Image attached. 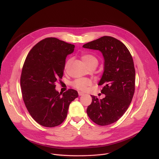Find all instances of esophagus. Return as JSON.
Listing matches in <instances>:
<instances>
[{
	"instance_id": "esophagus-1",
	"label": "esophagus",
	"mask_w": 159,
	"mask_h": 159,
	"mask_svg": "<svg viewBox=\"0 0 159 159\" xmlns=\"http://www.w3.org/2000/svg\"><path fill=\"white\" fill-rule=\"evenodd\" d=\"M79 96H82V95H84V93H83V92H81V91H79Z\"/></svg>"
}]
</instances>
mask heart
<instances>
[{
	"label": "heart",
	"instance_id": "heart-1",
	"mask_svg": "<svg viewBox=\"0 0 159 159\" xmlns=\"http://www.w3.org/2000/svg\"><path fill=\"white\" fill-rule=\"evenodd\" d=\"M82 61L84 62L88 66L92 64H98L97 58L90 54H84L81 57ZM91 84V81L87 79V78H79L76 80H75L72 82V85L75 88H77L79 90L84 91L86 89V88Z\"/></svg>",
	"mask_w": 159,
	"mask_h": 159
}]
</instances>
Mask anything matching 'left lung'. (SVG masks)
Wrapping results in <instances>:
<instances>
[{"label":"left lung","mask_w":159,"mask_h":159,"mask_svg":"<svg viewBox=\"0 0 159 159\" xmlns=\"http://www.w3.org/2000/svg\"><path fill=\"white\" fill-rule=\"evenodd\" d=\"M98 50L104 60V72L98 82L103 85L105 97L98 100L91 95L92 102L87 108L90 119L100 126L117 121L126 112L135 92V70L133 58L122 43L112 37L104 36L82 46Z\"/></svg>","instance_id":"1"}]
</instances>
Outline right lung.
I'll return each mask as SVG.
<instances>
[{
	"label": "right lung",
	"instance_id": "add662e5",
	"mask_svg": "<svg viewBox=\"0 0 159 159\" xmlns=\"http://www.w3.org/2000/svg\"><path fill=\"white\" fill-rule=\"evenodd\" d=\"M74 48L57 38H46L31 49L25 60L20 77L23 101L33 119L44 127L62 124L70 103L79 96L73 89L63 93L55 89V83L63 76L66 58Z\"/></svg>",
	"mask_w": 159,
	"mask_h": 159
}]
</instances>
